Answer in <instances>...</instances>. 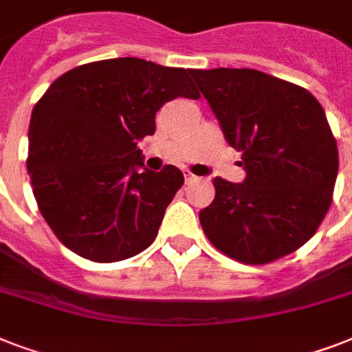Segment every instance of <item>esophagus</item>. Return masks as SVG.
Here are the masks:
<instances>
[{
	"label": "esophagus",
	"instance_id": "esophagus-1",
	"mask_svg": "<svg viewBox=\"0 0 352 352\" xmlns=\"http://www.w3.org/2000/svg\"><path fill=\"white\" fill-rule=\"evenodd\" d=\"M184 179H186V182L197 181V177L193 175V173H190V171H184Z\"/></svg>",
	"mask_w": 352,
	"mask_h": 352
}]
</instances>
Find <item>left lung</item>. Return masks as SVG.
Listing matches in <instances>:
<instances>
[{"label": "left lung", "mask_w": 352, "mask_h": 352, "mask_svg": "<svg viewBox=\"0 0 352 352\" xmlns=\"http://www.w3.org/2000/svg\"><path fill=\"white\" fill-rule=\"evenodd\" d=\"M226 142L241 153L245 181H214L199 212L223 254L263 265L311 239L333 203L338 148L320 102L300 85L256 69H192Z\"/></svg>", "instance_id": "8db88e82"}]
</instances>
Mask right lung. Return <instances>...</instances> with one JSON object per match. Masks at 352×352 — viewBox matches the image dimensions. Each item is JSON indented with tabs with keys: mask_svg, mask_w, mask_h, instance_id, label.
I'll list each match as a JSON object with an SVG mask.
<instances>
[{
	"mask_svg": "<svg viewBox=\"0 0 352 352\" xmlns=\"http://www.w3.org/2000/svg\"><path fill=\"white\" fill-rule=\"evenodd\" d=\"M181 67L113 58L54 80L32 109L30 184L43 219L74 254L96 263L146 250L184 175L151 171L137 144L177 96L199 98Z\"/></svg>",
	"mask_w": 352,
	"mask_h": 352,
	"instance_id": "1",
	"label": "right lung"
}]
</instances>
